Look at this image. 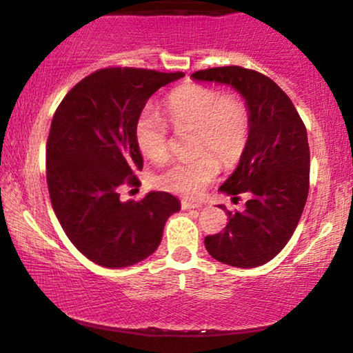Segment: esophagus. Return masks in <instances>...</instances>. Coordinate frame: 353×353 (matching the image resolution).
Segmentation results:
<instances>
[{"label":"esophagus","mask_w":353,"mask_h":353,"mask_svg":"<svg viewBox=\"0 0 353 353\" xmlns=\"http://www.w3.org/2000/svg\"><path fill=\"white\" fill-rule=\"evenodd\" d=\"M199 207H202V204H199V202H190V201H181V209H199Z\"/></svg>","instance_id":"1"}]
</instances>
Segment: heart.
Here are the masks:
<instances>
[{
  "label": "heart",
  "mask_w": 353,
  "mask_h": 353,
  "mask_svg": "<svg viewBox=\"0 0 353 353\" xmlns=\"http://www.w3.org/2000/svg\"><path fill=\"white\" fill-rule=\"evenodd\" d=\"M165 112L175 132H194V152L201 156L172 162L156 176V185L168 192L196 197L219 175L217 157L225 165H233L243 157L250 138L249 108L236 94H223L207 85L188 83L168 94ZM134 141L149 161L167 159L168 128L154 109L148 108L139 114Z\"/></svg>",
  "instance_id": "obj_1"
}]
</instances>
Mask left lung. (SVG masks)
Returning a JSON list of instances; mask_svg holds the SVG:
<instances>
[{"instance_id":"obj_1","label":"left lung","mask_w":353,"mask_h":353,"mask_svg":"<svg viewBox=\"0 0 353 353\" xmlns=\"http://www.w3.org/2000/svg\"><path fill=\"white\" fill-rule=\"evenodd\" d=\"M194 80L233 86L250 112V138L239 165L220 186L244 212H230L221 233L205 236V249L221 263L254 268L281 252L305 207L310 186L307 130L289 96L267 75L239 65L197 70ZM220 209L225 210L223 205Z\"/></svg>"}]
</instances>
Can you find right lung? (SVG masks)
Returning <instances> with one entry per match:
<instances>
[{"mask_svg": "<svg viewBox=\"0 0 353 353\" xmlns=\"http://www.w3.org/2000/svg\"><path fill=\"white\" fill-rule=\"evenodd\" d=\"M181 77L134 67L99 69L56 109L46 143L51 205L72 244L101 267L123 268L149 257L161 244L167 219L180 210L168 192L122 202L120 190L139 183V114L161 86Z\"/></svg>", "mask_w": 353, "mask_h": 353, "instance_id": "add662e5", "label": "right lung"}]
</instances>
